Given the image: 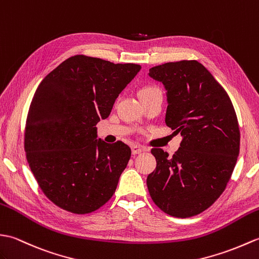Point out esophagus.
Instances as JSON below:
<instances>
[{
  "instance_id": "obj_1",
  "label": "esophagus",
  "mask_w": 259,
  "mask_h": 259,
  "mask_svg": "<svg viewBox=\"0 0 259 259\" xmlns=\"http://www.w3.org/2000/svg\"><path fill=\"white\" fill-rule=\"evenodd\" d=\"M142 152H144V148L140 145H133L132 146V154L133 155H137V154H141Z\"/></svg>"
}]
</instances>
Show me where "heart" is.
Returning <instances> with one entry per match:
<instances>
[{"instance_id": "b5f03b06", "label": "heart", "mask_w": 259, "mask_h": 259, "mask_svg": "<svg viewBox=\"0 0 259 259\" xmlns=\"http://www.w3.org/2000/svg\"><path fill=\"white\" fill-rule=\"evenodd\" d=\"M156 91H159L156 86H144V88H142L141 90H140V92H139V95H140V97L141 96H145V95H147V94H151V93H154V92H156Z\"/></svg>"}]
</instances>
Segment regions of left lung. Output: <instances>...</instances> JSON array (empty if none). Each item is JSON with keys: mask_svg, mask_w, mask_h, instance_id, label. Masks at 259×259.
<instances>
[{"mask_svg": "<svg viewBox=\"0 0 259 259\" xmlns=\"http://www.w3.org/2000/svg\"><path fill=\"white\" fill-rule=\"evenodd\" d=\"M148 75L166 90V125L183 136L173 157L152 149L157 165L147 176L148 192L166 214L192 217L214 204L231 180L239 154L236 113L226 91L197 61L165 63Z\"/></svg>", "mask_w": 259, "mask_h": 259, "instance_id": "8db88e82", "label": "left lung"}]
</instances>
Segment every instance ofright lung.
I'll return each mask as SVG.
<instances>
[{
	"label": "right lung",
	"instance_id": "obj_1",
	"mask_svg": "<svg viewBox=\"0 0 259 259\" xmlns=\"http://www.w3.org/2000/svg\"><path fill=\"white\" fill-rule=\"evenodd\" d=\"M141 65L75 55L44 77L28 110L24 148L47 197L74 214L99 209L117 187L131 158L123 142L97 140L96 124Z\"/></svg>",
	"mask_w": 259,
	"mask_h": 259
}]
</instances>
